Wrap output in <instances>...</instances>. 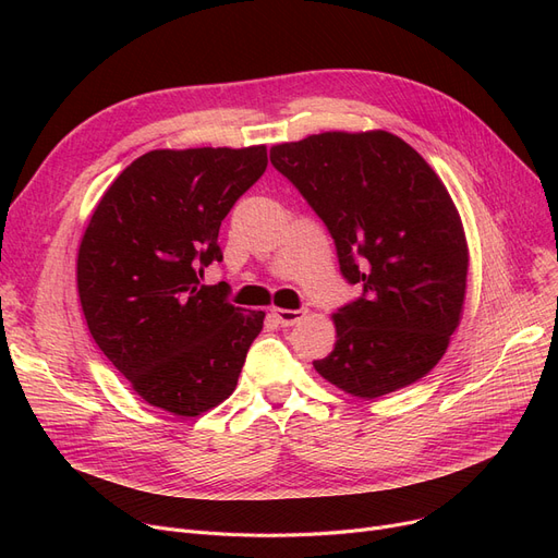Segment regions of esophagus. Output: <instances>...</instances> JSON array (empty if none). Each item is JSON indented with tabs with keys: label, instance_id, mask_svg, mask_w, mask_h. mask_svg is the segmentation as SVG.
I'll return each mask as SVG.
<instances>
[{
	"label": "esophagus",
	"instance_id": "obj_1",
	"mask_svg": "<svg viewBox=\"0 0 558 558\" xmlns=\"http://www.w3.org/2000/svg\"><path fill=\"white\" fill-rule=\"evenodd\" d=\"M271 315L276 317L278 325L282 327H294L296 322L303 317V311H287V308H274Z\"/></svg>",
	"mask_w": 558,
	"mask_h": 558
}]
</instances>
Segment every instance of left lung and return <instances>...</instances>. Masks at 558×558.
Masks as SVG:
<instances>
[{"instance_id":"obj_1","label":"left lung","mask_w":558,"mask_h":558,"mask_svg":"<svg viewBox=\"0 0 558 558\" xmlns=\"http://www.w3.org/2000/svg\"><path fill=\"white\" fill-rule=\"evenodd\" d=\"M271 165L327 225L340 274L364 294L333 313L315 371L380 399L434 368L463 313L469 243L438 173L397 134L325 132L278 143Z\"/></svg>"}]
</instances>
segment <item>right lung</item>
<instances>
[{"mask_svg":"<svg viewBox=\"0 0 558 558\" xmlns=\"http://www.w3.org/2000/svg\"><path fill=\"white\" fill-rule=\"evenodd\" d=\"M266 165V146L150 150L87 222L76 262L87 329L148 405L196 417L236 389L266 315L202 278L222 259V220Z\"/></svg>","mask_w":558,"mask_h":558,"instance_id":"add662e5","label":"right lung"}]
</instances>
